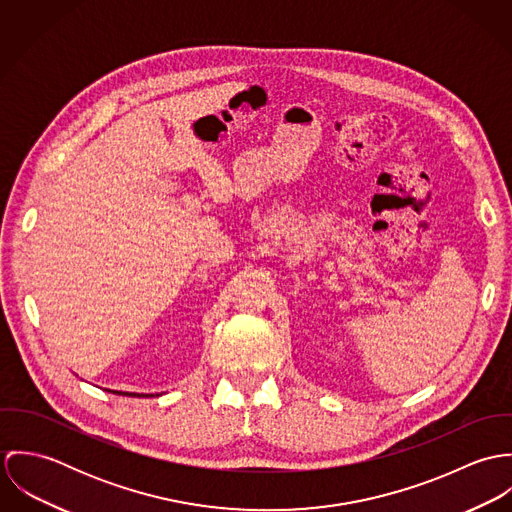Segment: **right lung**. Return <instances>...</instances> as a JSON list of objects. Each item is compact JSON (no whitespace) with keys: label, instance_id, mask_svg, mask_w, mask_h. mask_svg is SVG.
<instances>
[{"label":"right lung","instance_id":"right-lung-1","mask_svg":"<svg viewBox=\"0 0 512 512\" xmlns=\"http://www.w3.org/2000/svg\"><path fill=\"white\" fill-rule=\"evenodd\" d=\"M116 394H122V396H140V394H132V392H116ZM144 396V394H142Z\"/></svg>","mask_w":512,"mask_h":512}]
</instances>
